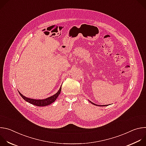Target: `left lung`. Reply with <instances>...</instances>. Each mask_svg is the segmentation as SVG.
I'll return each instance as SVG.
<instances>
[{
    "label": "left lung",
    "mask_w": 146,
    "mask_h": 146,
    "mask_svg": "<svg viewBox=\"0 0 146 146\" xmlns=\"http://www.w3.org/2000/svg\"><path fill=\"white\" fill-rule=\"evenodd\" d=\"M90 102H91L92 104H93V105H96V106H108V105H100H100H96V104H95V103H94L91 102V101H90Z\"/></svg>",
    "instance_id": "left-lung-1"
}]
</instances>
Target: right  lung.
Returning a JSON list of instances; mask_svg holds the SVG:
<instances>
[{
	"instance_id": "right-lung-1",
	"label": "right lung",
	"mask_w": 146,
	"mask_h": 146,
	"mask_svg": "<svg viewBox=\"0 0 146 146\" xmlns=\"http://www.w3.org/2000/svg\"><path fill=\"white\" fill-rule=\"evenodd\" d=\"M60 91H61V87L60 88V89L59 90L58 92L56 93L53 96H50L48 98H46L45 99H41V100H37V99L28 98H26L25 96H24V95H23L19 91H18V92H19V95L21 96V97L25 101L29 102V103L32 104V105H35L36 106H45L49 105H50V104H51L52 103H53L56 99V98H58V96L60 94Z\"/></svg>"
}]
</instances>
